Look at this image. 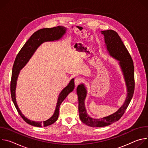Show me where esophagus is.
<instances>
[{
  "label": "esophagus",
  "instance_id": "1",
  "mask_svg": "<svg viewBox=\"0 0 148 148\" xmlns=\"http://www.w3.org/2000/svg\"><path fill=\"white\" fill-rule=\"evenodd\" d=\"M83 81V78L81 77H76L75 78V80H74V82H75V85H78V84H79V83H81L82 81Z\"/></svg>",
  "mask_w": 148,
  "mask_h": 148
}]
</instances>
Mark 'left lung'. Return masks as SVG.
I'll return each instance as SVG.
<instances>
[{
    "mask_svg": "<svg viewBox=\"0 0 148 148\" xmlns=\"http://www.w3.org/2000/svg\"><path fill=\"white\" fill-rule=\"evenodd\" d=\"M101 33L104 35L105 45L110 54L119 61L127 87L128 93L124 103L116 112L102 118L95 119L91 118L86 112L84 101L87 95V90L84 84H79L77 88L79 118L84 123L92 127H103L118 121L128 108L135 90L134 62L127 49L115 31L107 30L102 31Z\"/></svg>",
    "mask_w": 148,
    "mask_h": 148,
    "instance_id": "1",
    "label": "left lung"
}]
</instances>
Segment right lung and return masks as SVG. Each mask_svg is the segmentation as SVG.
<instances>
[{
    "label": "right lung",
    "mask_w": 148,
    "mask_h": 148,
    "mask_svg": "<svg viewBox=\"0 0 148 148\" xmlns=\"http://www.w3.org/2000/svg\"><path fill=\"white\" fill-rule=\"evenodd\" d=\"M66 28L63 26H57L53 28L41 29L34 32L26 42L25 45L18 53L13 64L10 81V93L12 101L14 106L18 113L23 120L27 123L37 127L42 126H47L54 123L58 119L59 115V108L61 103L66 98L68 94L73 91L74 88V79L73 78L69 85L65 87L59 95L56 108L53 115L48 120L42 122H35L26 118L19 110L16 101V81L20 70L22 69L28 62L37 47L45 41L57 40L62 37L66 33Z\"/></svg>",
    "instance_id": "obj_1"
}]
</instances>
